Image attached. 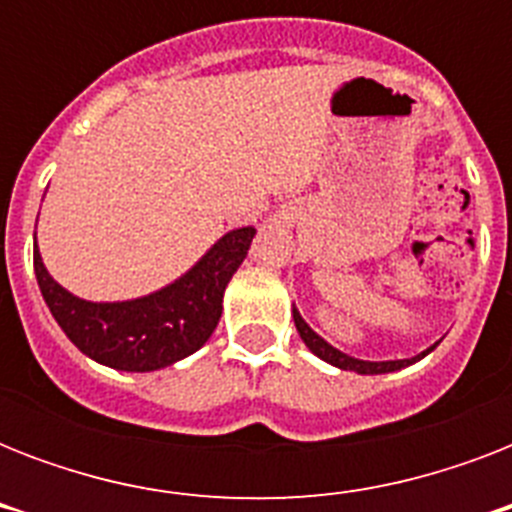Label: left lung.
I'll list each match as a JSON object with an SVG mask.
<instances>
[{"mask_svg":"<svg viewBox=\"0 0 512 512\" xmlns=\"http://www.w3.org/2000/svg\"><path fill=\"white\" fill-rule=\"evenodd\" d=\"M292 319H295V327L303 337V342L308 345L313 356H319L321 361H327V364L337 366V369H345V372H356V374H388V372H398V369H404V366H412L417 364L420 358H425L430 350H436V345H430L428 350H422L417 356L412 358H396V361H364V358H356V356H348V353H342L337 350L335 345H329L327 340L321 335H316L311 327H308V321L300 316L295 305H292Z\"/></svg>","mask_w":512,"mask_h":512,"instance_id":"8db88e82","label":"left lung"}]
</instances>
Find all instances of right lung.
<instances>
[{
	"instance_id": "right-lung-1",
	"label": "right lung",
	"mask_w": 512,
	"mask_h": 512,
	"mask_svg": "<svg viewBox=\"0 0 512 512\" xmlns=\"http://www.w3.org/2000/svg\"><path fill=\"white\" fill-rule=\"evenodd\" d=\"M255 228H233L167 287L135 300L92 303L60 287L34 244V273L52 319L84 356L119 372H156L212 337L228 281L247 257Z\"/></svg>"
}]
</instances>
